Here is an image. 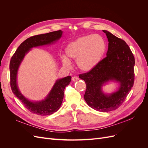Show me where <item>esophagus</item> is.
Returning <instances> with one entry per match:
<instances>
[{
	"mask_svg": "<svg viewBox=\"0 0 148 148\" xmlns=\"http://www.w3.org/2000/svg\"><path fill=\"white\" fill-rule=\"evenodd\" d=\"M71 79H72L73 82H77V81H78V80L79 79V78L78 77H73L72 78H71Z\"/></svg>",
	"mask_w": 148,
	"mask_h": 148,
	"instance_id": "1",
	"label": "esophagus"
}]
</instances>
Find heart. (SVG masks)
Wrapping results in <instances>:
<instances>
[{
  "instance_id": "b5f03b06",
  "label": "heart",
  "mask_w": 148,
  "mask_h": 148,
  "mask_svg": "<svg viewBox=\"0 0 148 148\" xmlns=\"http://www.w3.org/2000/svg\"><path fill=\"white\" fill-rule=\"evenodd\" d=\"M106 50L104 40L98 34L86 35L70 43L65 49L66 57H62L63 65L69 67V60H77L79 70H91L99 61Z\"/></svg>"
}]
</instances>
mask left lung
Instances as JSON below:
<instances>
[{"label":"left lung","instance_id":"left-lung-1","mask_svg":"<svg viewBox=\"0 0 148 148\" xmlns=\"http://www.w3.org/2000/svg\"><path fill=\"white\" fill-rule=\"evenodd\" d=\"M108 39L107 56L94 68L79 77L86 84L84 99L91 108L99 112H110L122 106L133 86L135 80V57L123 39L106 30ZM115 80L120 83L119 90L110 95L101 91L104 82Z\"/></svg>","mask_w":148,"mask_h":148}]
</instances>
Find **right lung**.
<instances>
[{
	"instance_id": "1",
	"label": "right lung",
	"mask_w": 148,
	"mask_h": 148,
	"mask_svg": "<svg viewBox=\"0 0 148 148\" xmlns=\"http://www.w3.org/2000/svg\"><path fill=\"white\" fill-rule=\"evenodd\" d=\"M61 30L31 36L22 42L11 58L10 62V86L13 93L23 103L29 112L39 115H49L56 112L60 107L64 96L65 88L71 82L70 76L57 80L46 99L31 102L21 95L16 84V75L21 62L31 48L49 44L61 38Z\"/></svg>"
}]
</instances>
